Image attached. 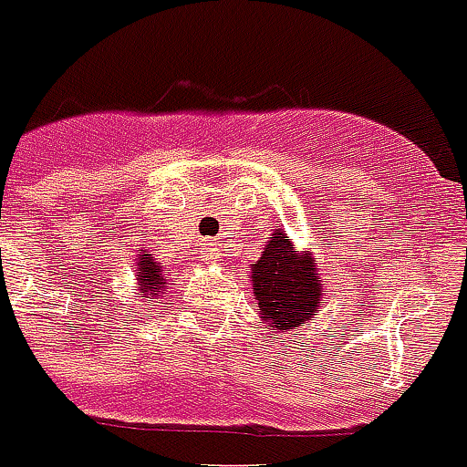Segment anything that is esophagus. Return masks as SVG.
I'll return each instance as SVG.
<instances>
[{
  "instance_id": "1",
  "label": "esophagus",
  "mask_w": 467,
  "mask_h": 467,
  "mask_svg": "<svg viewBox=\"0 0 467 467\" xmlns=\"http://www.w3.org/2000/svg\"><path fill=\"white\" fill-rule=\"evenodd\" d=\"M205 253H208V254H205L208 259H217V257H220V247L208 245V250H205Z\"/></svg>"
}]
</instances>
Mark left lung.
<instances>
[{
	"label": "left lung",
	"instance_id": "left-lung-1",
	"mask_svg": "<svg viewBox=\"0 0 467 467\" xmlns=\"http://www.w3.org/2000/svg\"><path fill=\"white\" fill-rule=\"evenodd\" d=\"M316 259L299 254L283 231H275L264 254L253 266V290L266 327L292 329L316 316L323 301V283L317 280Z\"/></svg>",
	"mask_w": 467,
	"mask_h": 467
}]
</instances>
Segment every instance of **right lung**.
Listing matches in <instances>:
<instances>
[{"instance_id": "obj_1", "label": "right lung", "mask_w": 467, "mask_h": 467, "mask_svg": "<svg viewBox=\"0 0 467 467\" xmlns=\"http://www.w3.org/2000/svg\"><path fill=\"white\" fill-rule=\"evenodd\" d=\"M138 283H140V290L150 295L147 296V301L161 299V290H166V278H163V271H161L159 262H154L150 254H140Z\"/></svg>"}]
</instances>
